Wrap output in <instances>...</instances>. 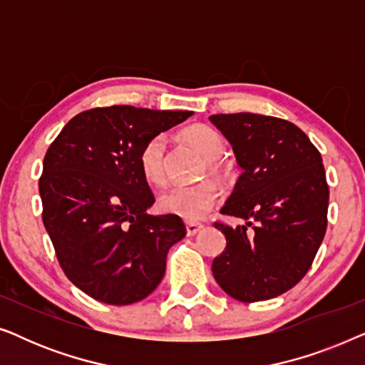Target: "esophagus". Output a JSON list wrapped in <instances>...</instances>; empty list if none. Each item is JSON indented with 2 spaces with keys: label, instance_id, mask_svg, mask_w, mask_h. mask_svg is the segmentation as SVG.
I'll return each mask as SVG.
<instances>
[{
  "label": "esophagus",
  "instance_id": "1",
  "mask_svg": "<svg viewBox=\"0 0 365 365\" xmlns=\"http://www.w3.org/2000/svg\"><path fill=\"white\" fill-rule=\"evenodd\" d=\"M202 229V224L197 222H186V234L187 236H196V234Z\"/></svg>",
  "mask_w": 365,
  "mask_h": 365
}]
</instances>
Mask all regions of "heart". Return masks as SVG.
<instances>
[{
    "label": "heart",
    "mask_w": 365,
    "mask_h": 365,
    "mask_svg": "<svg viewBox=\"0 0 365 365\" xmlns=\"http://www.w3.org/2000/svg\"><path fill=\"white\" fill-rule=\"evenodd\" d=\"M181 136L197 149L204 158L202 173H209L217 181L226 182L231 178V168L221 158L224 153L222 136L206 124H194L182 129ZM166 148L164 134H156L143 144L139 151V169L149 182L161 186L166 182ZM219 201V189L212 181H199L189 186H173L159 196V209L166 214L179 216L189 222L201 221L212 211Z\"/></svg>",
    "instance_id": "obj_1"
}]
</instances>
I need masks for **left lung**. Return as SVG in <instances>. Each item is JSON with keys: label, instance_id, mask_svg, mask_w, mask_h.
Here are the masks:
<instances>
[{"label": "left lung", "instance_id": "left-lung-1", "mask_svg": "<svg viewBox=\"0 0 365 365\" xmlns=\"http://www.w3.org/2000/svg\"><path fill=\"white\" fill-rule=\"evenodd\" d=\"M209 121L242 168L221 214L249 221L236 229L214 222L226 249L212 261V276L241 302L281 296L306 276L326 236L329 186L321 153L281 118L234 113Z\"/></svg>", "mask_w": 365, "mask_h": 365}]
</instances>
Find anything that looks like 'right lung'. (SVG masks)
<instances>
[{"label":"right lung","mask_w":365,"mask_h":365,"mask_svg":"<svg viewBox=\"0 0 365 365\" xmlns=\"http://www.w3.org/2000/svg\"><path fill=\"white\" fill-rule=\"evenodd\" d=\"M191 114L93 108L48 148L39 178L43 224L63 272L96 301L126 306L149 296L166 271L169 247L186 236L179 216L146 212L154 194L138 158L149 138Z\"/></svg>","instance_id":"add662e5"}]
</instances>
